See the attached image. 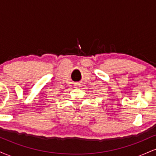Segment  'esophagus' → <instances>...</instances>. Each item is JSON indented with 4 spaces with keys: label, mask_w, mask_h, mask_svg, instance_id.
Returning a JSON list of instances; mask_svg holds the SVG:
<instances>
[{
    "label": "esophagus",
    "mask_w": 156,
    "mask_h": 156,
    "mask_svg": "<svg viewBox=\"0 0 156 156\" xmlns=\"http://www.w3.org/2000/svg\"><path fill=\"white\" fill-rule=\"evenodd\" d=\"M78 85H79V84H76V87H78ZM77 87H76V88H77Z\"/></svg>",
    "instance_id": "34e87169"
}]
</instances>
